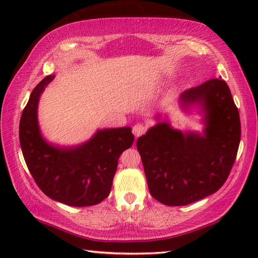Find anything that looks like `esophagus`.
I'll list each match as a JSON object with an SVG mask.
<instances>
[{
	"mask_svg": "<svg viewBox=\"0 0 258 258\" xmlns=\"http://www.w3.org/2000/svg\"><path fill=\"white\" fill-rule=\"evenodd\" d=\"M145 132H146V126L145 125L138 123V124H135L133 126V134L136 136V138H140V136L145 134Z\"/></svg>",
	"mask_w": 258,
	"mask_h": 258,
	"instance_id": "esophagus-1",
	"label": "esophagus"
}]
</instances>
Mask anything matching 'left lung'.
Here are the masks:
<instances>
[{"label": "left lung", "mask_w": 258, "mask_h": 258, "mask_svg": "<svg viewBox=\"0 0 258 258\" xmlns=\"http://www.w3.org/2000/svg\"><path fill=\"white\" fill-rule=\"evenodd\" d=\"M205 113L204 134L182 133L157 123L136 142L151 195L184 206L215 193L226 182L240 141L238 109L226 82L211 79L180 95Z\"/></svg>", "instance_id": "obj_1"}]
</instances>
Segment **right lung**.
<instances>
[{"mask_svg":"<svg viewBox=\"0 0 258 258\" xmlns=\"http://www.w3.org/2000/svg\"><path fill=\"white\" fill-rule=\"evenodd\" d=\"M53 79L48 75L35 86L22 113V153L35 183L50 199L76 207L96 205L111 191L118 157L133 144L132 128L97 131L90 141L75 147L48 144L38 127L37 104Z\"/></svg>","mask_w":258,"mask_h":258,"instance_id":"right-lung-1","label":"right lung"}]
</instances>
